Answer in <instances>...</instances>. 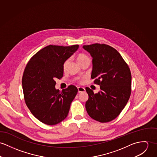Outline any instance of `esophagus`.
<instances>
[{
  "label": "esophagus",
  "mask_w": 157,
  "mask_h": 157,
  "mask_svg": "<svg viewBox=\"0 0 157 157\" xmlns=\"http://www.w3.org/2000/svg\"><path fill=\"white\" fill-rule=\"evenodd\" d=\"M78 90L79 93H82L86 91V89L84 87H78Z\"/></svg>",
  "instance_id": "34e87169"
}]
</instances>
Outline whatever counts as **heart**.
<instances>
[{"label":"heart","mask_w":157,"mask_h":157,"mask_svg":"<svg viewBox=\"0 0 157 157\" xmlns=\"http://www.w3.org/2000/svg\"><path fill=\"white\" fill-rule=\"evenodd\" d=\"M76 59H77L78 62L80 64L81 63H82V62H83V61H86V60L89 59V58L87 56V55H86L85 54H82V53H81V54H79V55L77 56ZM68 62H69V60L67 59V60H66V61L64 63V64H63V67H64V69H65V68L66 67Z\"/></svg>","instance_id":"obj_1"}]
</instances>
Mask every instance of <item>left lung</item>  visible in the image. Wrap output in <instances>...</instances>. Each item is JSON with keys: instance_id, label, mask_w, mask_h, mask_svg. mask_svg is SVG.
<instances>
[{"instance_id": "1", "label": "left lung", "mask_w": 157, "mask_h": 157, "mask_svg": "<svg viewBox=\"0 0 157 157\" xmlns=\"http://www.w3.org/2000/svg\"><path fill=\"white\" fill-rule=\"evenodd\" d=\"M82 48L93 58L91 78L100 86V91L95 94L86 88L88 94L86 103L87 113L98 122H110L120 114L130 98L129 68L121 55L108 45L96 43Z\"/></svg>"}]
</instances>
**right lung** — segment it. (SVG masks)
Instances as JSON below:
<instances>
[{"label":"right lung","mask_w":157,"mask_h":157,"mask_svg":"<svg viewBox=\"0 0 157 157\" xmlns=\"http://www.w3.org/2000/svg\"><path fill=\"white\" fill-rule=\"evenodd\" d=\"M79 45L48 46L31 58L22 78L25 101L31 113L40 122L54 125L64 120L78 88L69 86L59 92L56 78L63 76L64 63L75 52Z\"/></svg>","instance_id":"obj_1"}]
</instances>
